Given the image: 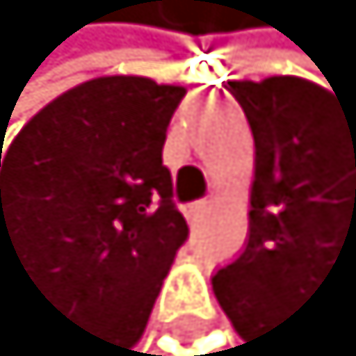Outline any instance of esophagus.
<instances>
[{"label":"esophagus","instance_id":"obj_1","mask_svg":"<svg viewBox=\"0 0 356 356\" xmlns=\"http://www.w3.org/2000/svg\"><path fill=\"white\" fill-rule=\"evenodd\" d=\"M205 211H208V202H190V205L184 208V214L190 222H196L199 217H205Z\"/></svg>","mask_w":356,"mask_h":356}]
</instances>
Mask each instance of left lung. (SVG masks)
Segmentation results:
<instances>
[{"label": "left lung", "instance_id": "obj_1", "mask_svg": "<svg viewBox=\"0 0 356 356\" xmlns=\"http://www.w3.org/2000/svg\"><path fill=\"white\" fill-rule=\"evenodd\" d=\"M226 88L256 139V181L250 241L211 286L243 348L273 354L280 324L330 273L351 270L356 289V106L300 76Z\"/></svg>", "mask_w": 356, "mask_h": 356}]
</instances>
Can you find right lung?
I'll use <instances>...</instances> for the list:
<instances>
[{
	"mask_svg": "<svg viewBox=\"0 0 356 356\" xmlns=\"http://www.w3.org/2000/svg\"><path fill=\"white\" fill-rule=\"evenodd\" d=\"M187 88L97 76L47 104L0 157V252L97 356H127L187 220L163 142Z\"/></svg>",
	"mask_w": 356,
	"mask_h": 356,
	"instance_id": "1",
	"label": "right lung"
}]
</instances>
